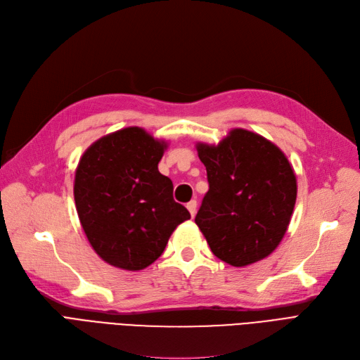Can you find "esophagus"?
<instances>
[{
  "mask_svg": "<svg viewBox=\"0 0 360 360\" xmlns=\"http://www.w3.org/2000/svg\"><path fill=\"white\" fill-rule=\"evenodd\" d=\"M187 209L190 210L191 217L194 218V215H195V210H197V202H195V200H191V202H188V203H187Z\"/></svg>",
  "mask_w": 360,
  "mask_h": 360,
  "instance_id": "esophagus-1",
  "label": "esophagus"
}]
</instances>
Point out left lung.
<instances>
[{
	"instance_id": "1",
	"label": "left lung",
	"mask_w": 360,
	"mask_h": 360,
	"mask_svg": "<svg viewBox=\"0 0 360 360\" xmlns=\"http://www.w3.org/2000/svg\"><path fill=\"white\" fill-rule=\"evenodd\" d=\"M209 191L195 224L214 255L233 267L269 257L283 238L297 200V178L274 143L234 129L217 146L197 143Z\"/></svg>"
}]
</instances>
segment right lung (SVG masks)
Segmentation results:
<instances>
[{
    "mask_svg": "<svg viewBox=\"0 0 360 360\" xmlns=\"http://www.w3.org/2000/svg\"><path fill=\"white\" fill-rule=\"evenodd\" d=\"M166 143L141 127L96 141L79 158L74 198L96 254L114 267H148L178 225L191 218L173 200L172 181L158 172Z\"/></svg>",
    "mask_w": 360,
    "mask_h": 360,
    "instance_id": "add662e5",
    "label": "right lung"
}]
</instances>
